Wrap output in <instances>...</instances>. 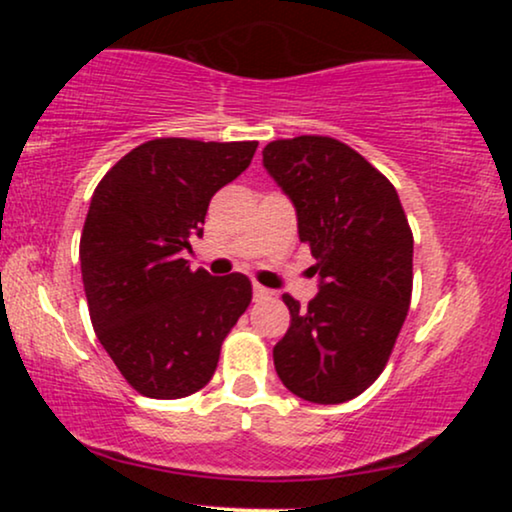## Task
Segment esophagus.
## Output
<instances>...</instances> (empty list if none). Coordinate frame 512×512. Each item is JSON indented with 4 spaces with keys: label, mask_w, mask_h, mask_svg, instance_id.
I'll return each instance as SVG.
<instances>
[{
    "label": "esophagus",
    "mask_w": 512,
    "mask_h": 512,
    "mask_svg": "<svg viewBox=\"0 0 512 512\" xmlns=\"http://www.w3.org/2000/svg\"><path fill=\"white\" fill-rule=\"evenodd\" d=\"M252 296H255V301H262V298L272 296V291L264 289V286H260V284H255V286H252Z\"/></svg>",
    "instance_id": "esophagus-1"
}]
</instances>
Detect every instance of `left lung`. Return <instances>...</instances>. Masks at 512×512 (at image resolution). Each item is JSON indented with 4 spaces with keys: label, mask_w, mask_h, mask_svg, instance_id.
Returning <instances> with one entry per match:
<instances>
[{
    "label": "left lung",
    "mask_w": 512,
    "mask_h": 512,
    "mask_svg": "<svg viewBox=\"0 0 512 512\" xmlns=\"http://www.w3.org/2000/svg\"><path fill=\"white\" fill-rule=\"evenodd\" d=\"M262 166L291 199L310 245L317 296L274 346L276 375L296 397L339 404L383 373L411 301V238L397 190L351 146L332 137L279 139Z\"/></svg>",
    "instance_id": "8db88e82"
}]
</instances>
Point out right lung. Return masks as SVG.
Masks as SVG:
<instances>
[{"label":"right lung","instance_id":"1","mask_svg":"<svg viewBox=\"0 0 512 512\" xmlns=\"http://www.w3.org/2000/svg\"><path fill=\"white\" fill-rule=\"evenodd\" d=\"M257 142L154 139L98 182L79 245L93 330L137 392L202 390L221 342L252 298L245 274L192 272L180 252L202 238L209 202L250 166Z\"/></svg>","mask_w":512,"mask_h":512}]
</instances>
